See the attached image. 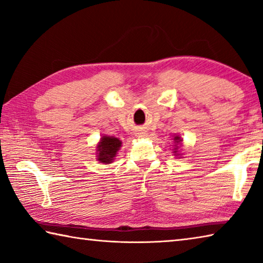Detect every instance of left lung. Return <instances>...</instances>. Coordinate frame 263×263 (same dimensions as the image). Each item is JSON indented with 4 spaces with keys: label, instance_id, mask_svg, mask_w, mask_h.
I'll list each match as a JSON object with an SVG mask.
<instances>
[{
    "label": "left lung",
    "instance_id": "left-lung-1",
    "mask_svg": "<svg viewBox=\"0 0 263 263\" xmlns=\"http://www.w3.org/2000/svg\"><path fill=\"white\" fill-rule=\"evenodd\" d=\"M173 138H174V139H173V140H174V145H173V153H174V155H175V157L176 158H181V152H180V147H181V146H182V141H183V140H182V138L180 137V136H174V137H173Z\"/></svg>",
    "mask_w": 263,
    "mask_h": 263
}]
</instances>
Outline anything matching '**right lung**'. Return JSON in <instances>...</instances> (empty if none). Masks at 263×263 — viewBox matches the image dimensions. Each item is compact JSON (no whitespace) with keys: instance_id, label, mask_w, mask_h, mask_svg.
Instances as JSON below:
<instances>
[{"instance_id":"right-lung-1","label":"right lung","mask_w":263,"mask_h":263,"mask_svg":"<svg viewBox=\"0 0 263 263\" xmlns=\"http://www.w3.org/2000/svg\"><path fill=\"white\" fill-rule=\"evenodd\" d=\"M122 147V140L112 136H102L96 145V160L103 164H109L115 160L117 152Z\"/></svg>"}]
</instances>
